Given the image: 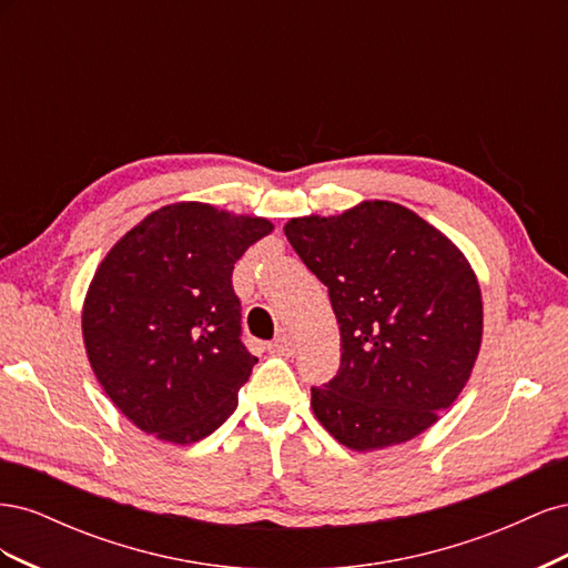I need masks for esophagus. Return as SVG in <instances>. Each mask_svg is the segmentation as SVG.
<instances>
[{"mask_svg": "<svg viewBox=\"0 0 568 568\" xmlns=\"http://www.w3.org/2000/svg\"><path fill=\"white\" fill-rule=\"evenodd\" d=\"M270 353L272 355H284V357H288V355H294V341H291L288 336H277V338H274L272 343H270Z\"/></svg>", "mask_w": 568, "mask_h": 568, "instance_id": "1", "label": "esophagus"}]
</instances>
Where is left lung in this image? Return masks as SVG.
Wrapping results in <instances>:
<instances>
[{
  "label": "left lung",
  "instance_id": "left-lung-1",
  "mask_svg": "<svg viewBox=\"0 0 568 568\" xmlns=\"http://www.w3.org/2000/svg\"><path fill=\"white\" fill-rule=\"evenodd\" d=\"M288 244L329 288L341 367L313 388L317 422L357 453L424 434L467 386L484 301L464 253L415 211L363 201L291 217Z\"/></svg>",
  "mask_w": 568,
  "mask_h": 568
}]
</instances>
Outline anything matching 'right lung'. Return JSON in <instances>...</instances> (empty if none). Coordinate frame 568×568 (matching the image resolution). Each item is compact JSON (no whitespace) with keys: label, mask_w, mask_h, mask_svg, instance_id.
Listing matches in <instances>:
<instances>
[{"label":"right lung","mask_w":568,"mask_h":568,"mask_svg":"<svg viewBox=\"0 0 568 568\" xmlns=\"http://www.w3.org/2000/svg\"><path fill=\"white\" fill-rule=\"evenodd\" d=\"M267 217L180 201L146 215L99 263L82 303L97 382L144 434L189 445L225 422L257 357L242 343L234 263Z\"/></svg>","instance_id":"1"}]
</instances>
